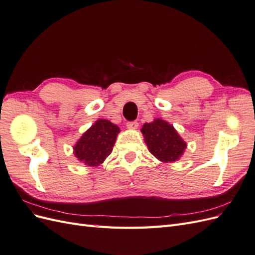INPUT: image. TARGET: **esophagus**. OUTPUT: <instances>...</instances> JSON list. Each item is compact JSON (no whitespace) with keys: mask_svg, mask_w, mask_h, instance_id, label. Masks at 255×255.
<instances>
[{"mask_svg":"<svg viewBox=\"0 0 255 255\" xmlns=\"http://www.w3.org/2000/svg\"><path fill=\"white\" fill-rule=\"evenodd\" d=\"M138 126H139V123H138L137 121H129L127 123V127L129 129H136L138 128Z\"/></svg>","mask_w":255,"mask_h":255,"instance_id":"obj_1","label":"esophagus"}]
</instances>
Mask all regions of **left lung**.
I'll use <instances>...</instances> for the list:
<instances>
[{
  "instance_id": "8db88e82",
  "label": "left lung",
  "mask_w": 255,
  "mask_h": 255,
  "mask_svg": "<svg viewBox=\"0 0 255 255\" xmlns=\"http://www.w3.org/2000/svg\"><path fill=\"white\" fill-rule=\"evenodd\" d=\"M141 133L149 151L163 163H173L179 159L187 146L173 126L165 120L155 119L151 123H144Z\"/></svg>"
}]
</instances>
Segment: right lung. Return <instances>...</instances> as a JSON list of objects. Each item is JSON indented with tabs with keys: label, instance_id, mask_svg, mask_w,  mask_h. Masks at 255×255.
Here are the masks:
<instances>
[{
	"label": "right lung",
	"instance_id": "right-lung-1",
	"mask_svg": "<svg viewBox=\"0 0 255 255\" xmlns=\"http://www.w3.org/2000/svg\"><path fill=\"white\" fill-rule=\"evenodd\" d=\"M120 128L109 120L99 119L73 146L74 155L90 167L102 164L113 151Z\"/></svg>",
	"mask_w": 255,
	"mask_h": 255
}]
</instances>
